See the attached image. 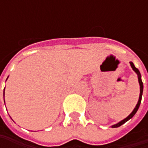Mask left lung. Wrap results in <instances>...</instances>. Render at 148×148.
<instances>
[{
	"instance_id": "8db88e82",
	"label": "left lung",
	"mask_w": 148,
	"mask_h": 148,
	"mask_svg": "<svg viewBox=\"0 0 148 148\" xmlns=\"http://www.w3.org/2000/svg\"><path fill=\"white\" fill-rule=\"evenodd\" d=\"M130 65L132 66V68L134 69V71L138 74V82H139V85H140V95H139V99H138V104L136 105V107L134 108V111L128 115L126 119H124L123 120H122L121 122L118 123L117 124H114V125H113L112 126V128H118V127H119V126H121L122 124H123L124 123H126L128 120H129L130 119H132L134 115L136 114V112L138 111V108H139L140 104H141V100H142V95H143V82H142V79H141V74H140V71H138V68H136L135 67V66L134 64L132 62H130Z\"/></svg>"
}]
</instances>
